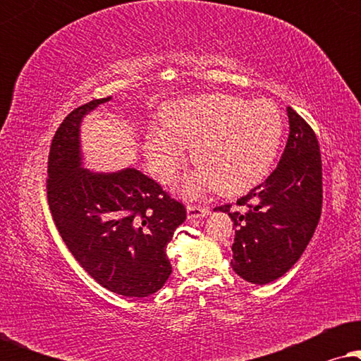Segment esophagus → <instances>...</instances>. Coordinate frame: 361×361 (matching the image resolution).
<instances>
[{
	"mask_svg": "<svg viewBox=\"0 0 361 361\" xmlns=\"http://www.w3.org/2000/svg\"><path fill=\"white\" fill-rule=\"evenodd\" d=\"M207 214H209V209H207V207H202V205H189V207H187V216H189L190 220L202 219V216H205Z\"/></svg>",
	"mask_w": 361,
	"mask_h": 361,
	"instance_id": "34e87169",
	"label": "esophagus"
}]
</instances>
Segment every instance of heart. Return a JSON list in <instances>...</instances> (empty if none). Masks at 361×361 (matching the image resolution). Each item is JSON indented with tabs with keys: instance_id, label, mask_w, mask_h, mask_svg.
I'll use <instances>...</instances> for the list:
<instances>
[{
	"instance_id": "b5f03b06",
	"label": "heart",
	"mask_w": 361,
	"mask_h": 361,
	"mask_svg": "<svg viewBox=\"0 0 361 361\" xmlns=\"http://www.w3.org/2000/svg\"><path fill=\"white\" fill-rule=\"evenodd\" d=\"M162 128L152 126L145 149L151 172L171 180L185 162V147L199 167L182 182L185 195L215 189L243 194L268 176L283 140L284 123L271 100L248 102L228 93H205L162 108Z\"/></svg>"
}]
</instances>
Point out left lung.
<instances>
[{"label": "left lung", "mask_w": 361, "mask_h": 361, "mask_svg": "<svg viewBox=\"0 0 361 361\" xmlns=\"http://www.w3.org/2000/svg\"><path fill=\"white\" fill-rule=\"evenodd\" d=\"M289 137L268 179L231 205L216 207L233 220L231 268L245 281L268 284L298 263L322 212V159L312 128L288 106Z\"/></svg>", "instance_id": "8db88e82"}]
</instances>
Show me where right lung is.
Returning a JSON list of instances; mask_svg holds the SVG:
<instances>
[{
	"label": "right lung",
	"mask_w": 361,
	"mask_h": 361,
	"mask_svg": "<svg viewBox=\"0 0 361 361\" xmlns=\"http://www.w3.org/2000/svg\"><path fill=\"white\" fill-rule=\"evenodd\" d=\"M110 100L88 102L61 123L49 151L47 202L63 243L98 284L126 298H146L169 279L166 246L187 214L180 202L133 167L83 169L80 123Z\"/></svg>",
	"instance_id": "1"
}]
</instances>
